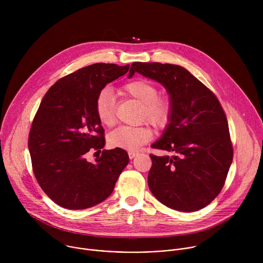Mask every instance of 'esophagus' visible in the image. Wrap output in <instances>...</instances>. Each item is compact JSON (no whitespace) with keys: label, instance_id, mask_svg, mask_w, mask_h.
Segmentation results:
<instances>
[{"label":"esophagus","instance_id":"obj_1","mask_svg":"<svg viewBox=\"0 0 263 263\" xmlns=\"http://www.w3.org/2000/svg\"><path fill=\"white\" fill-rule=\"evenodd\" d=\"M128 155H129V158H130V159H133L134 157H136V156L138 155V153H137V152H133V151H129V152H128Z\"/></svg>","mask_w":263,"mask_h":263}]
</instances>
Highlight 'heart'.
Returning <instances> with one entry per match:
<instances>
[{"label":"heart","instance_id":"b5f03b06","mask_svg":"<svg viewBox=\"0 0 263 263\" xmlns=\"http://www.w3.org/2000/svg\"><path fill=\"white\" fill-rule=\"evenodd\" d=\"M122 93L142 105V119L154 127L162 128L168 123L172 115V102L166 97L158 96V88L152 82L145 79L131 80L123 86ZM115 103V97L109 90H103L97 97L95 110L102 125L107 127L114 125L116 120ZM151 138L152 131L148 127L123 126L108 135V142L111 146L135 151Z\"/></svg>","mask_w":263,"mask_h":263}]
</instances>
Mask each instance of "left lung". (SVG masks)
I'll return each mask as SVG.
<instances>
[{"label": "left lung", "mask_w": 263, "mask_h": 263, "mask_svg": "<svg viewBox=\"0 0 263 263\" xmlns=\"http://www.w3.org/2000/svg\"><path fill=\"white\" fill-rule=\"evenodd\" d=\"M135 72L163 85L172 102L170 123L151 145L172 155H149L148 189L174 210L198 211L220 193L232 163L226 115L215 95L180 65L133 62L129 78Z\"/></svg>", "instance_id": "1"}]
</instances>
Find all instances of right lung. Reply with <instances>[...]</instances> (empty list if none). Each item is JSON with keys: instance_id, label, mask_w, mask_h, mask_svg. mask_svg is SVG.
I'll return each mask as SVG.
<instances>
[{"instance_id": "right-lung-1", "label": "right lung", "mask_w": 263, "mask_h": 263, "mask_svg": "<svg viewBox=\"0 0 263 263\" xmlns=\"http://www.w3.org/2000/svg\"><path fill=\"white\" fill-rule=\"evenodd\" d=\"M129 64L95 63L58 80L45 95L28 140L35 178L59 206L79 210L106 200L129 162L125 149H103L91 163L90 149L101 152L104 129L96 99L106 84L124 76Z\"/></svg>"}]
</instances>
